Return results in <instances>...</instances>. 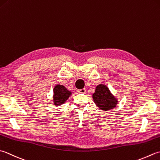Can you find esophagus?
<instances>
[{
    "instance_id": "esophagus-1",
    "label": "esophagus",
    "mask_w": 160,
    "mask_h": 160,
    "mask_svg": "<svg viewBox=\"0 0 160 160\" xmlns=\"http://www.w3.org/2000/svg\"><path fill=\"white\" fill-rule=\"evenodd\" d=\"M78 93H86L87 91H86L85 89H82L78 90Z\"/></svg>"
}]
</instances>
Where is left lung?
Masks as SVG:
<instances>
[{
  "mask_svg": "<svg viewBox=\"0 0 160 160\" xmlns=\"http://www.w3.org/2000/svg\"><path fill=\"white\" fill-rule=\"evenodd\" d=\"M93 100L96 106L103 111H109L117 105L118 99L110 92L108 87L103 84L97 85Z\"/></svg>",
  "mask_w": 160,
  "mask_h": 160,
  "instance_id": "left-lung-1",
  "label": "left lung"
}]
</instances>
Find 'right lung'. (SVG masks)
<instances>
[{
  "mask_svg": "<svg viewBox=\"0 0 160 160\" xmlns=\"http://www.w3.org/2000/svg\"><path fill=\"white\" fill-rule=\"evenodd\" d=\"M71 94V92L68 91L64 86L62 84H57L53 89L52 103L55 106L64 104Z\"/></svg>",
  "mask_w": 160,
  "mask_h": 160,
  "instance_id": "add662e5",
  "label": "right lung"
}]
</instances>
